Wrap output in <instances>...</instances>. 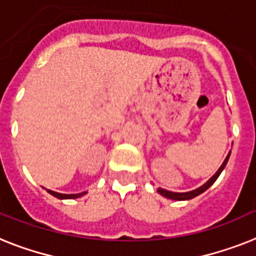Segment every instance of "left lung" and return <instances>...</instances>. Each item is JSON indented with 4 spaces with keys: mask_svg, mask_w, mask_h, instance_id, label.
<instances>
[{
    "mask_svg": "<svg viewBox=\"0 0 256 256\" xmlns=\"http://www.w3.org/2000/svg\"><path fill=\"white\" fill-rule=\"evenodd\" d=\"M229 156H230V152L228 154V156H226V159L224 160V163H222V166L220 168H218V171L216 172L214 175L212 176L209 180H208L204 186H201L200 188L194 189V190H190V192H184V193H178V192H170V190H166V189L163 188H158V192L160 193L162 196L167 197V198H171V200H176V201H182V200H190V198H193V197L198 196V194H201L202 192H205L209 186L213 184V182H216L218 178V176L221 175V172L224 171V168L226 167V164H228V160H229Z\"/></svg>",
    "mask_w": 256,
    "mask_h": 256,
    "instance_id": "8db88e82",
    "label": "left lung"
}]
</instances>
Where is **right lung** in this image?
Instances as JSON below:
<instances>
[{"label": "right lung", "instance_id": "1", "mask_svg": "<svg viewBox=\"0 0 256 256\" xmlns=\"http://www.w3.org/2000/svg\"><path fill=\"white\" fill-rule=\"evenodd\" d=\"M47 192H48L50 194H52L54 197H56V198H60V200H64V198H78V197H80L84 194V193H76V194H63V193L54 192V190H51V189H47Z\"/></svg>", "mask_w": 256, "mask_h": 256}]
</instances>
